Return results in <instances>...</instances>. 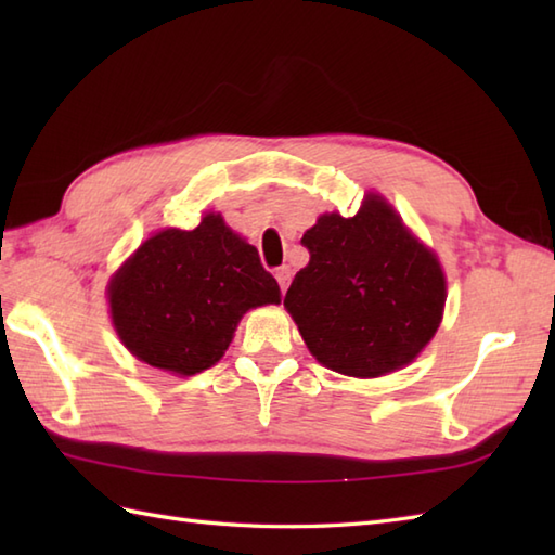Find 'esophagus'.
Listing matches in <instances>:
<instances>
[{"mask_svg":"<svg viewBox=\"0 0 555 555\" xmlns=\"http://www.w3.org/2000/svg\"><path fill=\"white\" fill-rule=\"evenodd\" d=\"M276 281H279L281 291L286 293V288H288V284H291V269H288V267H279V269H276Z\"/></svg>","mask_w":555,"mask_h":555,"instance_id":"esophagus-1","label":"esophagus"}]
</instances>
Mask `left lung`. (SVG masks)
Masks as SVG:
<instances>
[{"label":"left lung","mask_w":555,"mask_h":555,"mask_svg":"<svg viewBox=\"0 0 555 555\" xmlns=\"http://www.w3.org/2000/svg\"><path fill=\"white\" fill-rule=\"evenodd\" d=\"M300 243L310 262L284 308L324 367L374 379L420 356L441 324L446 276L382 195L356 217L322 215Z\"/></svg>","instance_id":"obj_1"}]
</instances>
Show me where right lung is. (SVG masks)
<instances>
[{"instance_id":"add662e5","label":"right lung","mask_w":555,"mask_h":555,"mask_svg":"<svg viewBox=\"0 0 555 555\" xmlns=\"http://www.w3.org/2000/svg\"><path fill=\"white\" fill-rule=\"evenodd\" d=\"M107 296L121 344L179 376L217 364L247 310L281 302L257 247L215 211L193 231L150 235L112 276Z\"/></svg>"}]
</instances>
